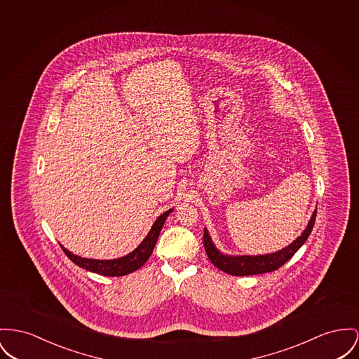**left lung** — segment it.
Returning a JSON list of instances; mask_svg holds the SVG:
<instances>
[{"instance_id": "1", "label": "left lung", "mask_w": 359, "mask_h": 359, "mask_svg": "<svg viewBox=\"0 0 359 359\" xmlns=\"http://www.w3.org/2000/svg\"><path fill=\"white\" fill-rule=\"evenodd\" d=\"M317 210L311 214V220L306 226V229L302 231V234L298 238L294 239L288 246L268 255H257V256H249V255H226L220 252L211 238L207 229H204V248L207 252L208 259L211 263L219 268L220 271L234 275V276H249V275H259L265 272H272L280 268L283 264H286L297 252L298 249L309 238L314 222H316Z\"/></svg>"}]
</instances>
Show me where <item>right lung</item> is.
Here are the masks:
<instances>
[{
    "label": "right lung",
    "instance_id": "1",
    "mask_svg": "<svg viewBox=\"0 0 359 359\" xmlns=\"http://www.w3.org/2000/svg\"><path fill=\"white\" fill-rule=\"evenodd\" d=\"M174 211V208L168 210L166 212H163L162 215L158 216L156 220L154 222V224L151 226V230L148 231V234L145 236V238L142 241V243L132 250L130 253H128L126 256H122L118 259H113V260H97V259H86L77 255H73L71 250H68L67 248H62L64 253L72 260L73 263L90 272H94L97 275H103V276H123L128 273H132L135 271H137L139 268H142L144 264L147 263V260L149 259V256L154 252V248L156 245L158 237L161 234V230L168 219V216Z\"/></svg>",
    "mask_w": 359,
    "mask_h": 359
}]
</instances>
